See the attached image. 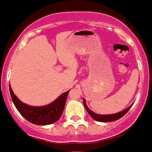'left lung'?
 <instances>
[{"label":"left lung","mask_w":152,"mask_h":152,"mask_svg":"<svg viewBox=\"0 0 152 152\" xmlns=\"http://www.w3.org/2000/svg\"><path fill=\"white\" fill-rule=\"evenodd\" d=\"M83 104L85 106V108L88 112V113L90 114V116L92 117L93 119H95L97 121H100V122H108V121H113L118 120V119H120L121 117H122L127 112L129 111L130 108L132 107V105H131V106H129V108L125 109L124 111L120 112L118 113L111 114V115H99V114H96L95 113H93L91 110H90L88 107L87 106V104H86V100H85V99H83Z\"/></svg>","instance_id":"1"}]
</instances>
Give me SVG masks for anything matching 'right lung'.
<instances>
[{"label": "right lung", "mask_w": 152, "mask_h": 152, "mask_svg": "<svg viewBox=\"0 0 152 152\" xmlns=\"http://www.w3.org/2000/svg\"><path fill=\"white\" fill-rule=\"evenodd\" d=\"M69 91L63 93L55 101L43 107H31L21 102L15 96L10 85V92L15 107L21 115L31 123L35 125H49L59 120L61 116Z\"/></svg>", "instance_id": "1"}]
</instances>
